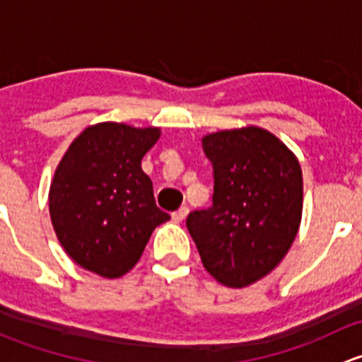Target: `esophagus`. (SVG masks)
<instances>
[{
  "mask_svg": "<svg viewBox=\"0 0 362 362\" xmlns=\"http://www.w3.org/2000/svg\"><path fill=\"white\" fill-rule=\"evenodd\" d=\"M187 214H189V208H187V206H182L180 210L173 211V215H171V218H173L175 222H182V221H185V217H187Z\"/></svg>",
  "mask_w": 362,
  "mask_h": 362,
  "instance_id": "34e87169",
  "label": "esophagus"
}]
</instances>
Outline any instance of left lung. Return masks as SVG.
<instances>
[{
    "label": "left lung",
    "mask_w": 362,
    "mask_h": 362,
    "mask_svg": "<svg viewBox=\"0 0 362 362\" xmlns=\"http://www.w3.org/2000/svg\"><path fill=\"white\" fill-rule=\"evenodd\" d=\"M214 164V206L189 214V233L218 284L252 286L280 264L299 231L303 173L294 152L259 126L202 138Z\"/></svg>",
    "instance_id": "left-lung-1"
}]
</instances>
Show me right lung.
I'll use <instances>...</instances> for the list:
<instances>
[{"instance_id":"add662e5","label":"right lung","mask_w":362,"mask_h":362,"mask_svg":"<svg viewBox=\"0 0 362 362\" xmlns=\"http://www.w3.org/2000/svg\"><path fill=\"white\" fill-rule=\"evenodd\" d=\"M159 136L154 126L98 122L69 144L50 184L49 211L61 247L80 268L105 279L126 275L152 231L170 221L141 170Z\"/></svg>"}]
</instances>
